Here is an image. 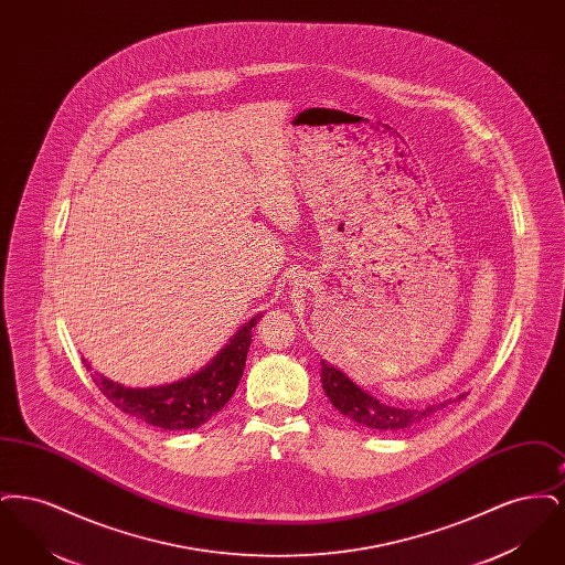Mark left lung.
I'll return each mask as SVG.
<instances>
[{
    "mask_svg": "<svg viewBox=\"0 0 565 565\" xmlns=\"http://www.w3.org/2000/svg\"><path fill=\"white\" fill-rule=\"evenodd\" d=\"M322 387L328 401L341 415L373 431L406 430L419 424L422 419L430 417L438 408L456 403V398H451L447 403L430 404L426 408H401L379 403L375 396H371L366 390L353 383L343 371H339L326 360H322ZM461 398H466V394L457 396V401Z\"/></svg>",
    "mask_w": 565,
    "mask_h": 565,
    "instance_id": "obj_1",
    "label": "left lung"
}]
</instances>
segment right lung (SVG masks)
<instances>
[{
    "instance_id": "obj_1",
    "label": "right lung",
    "mask_w": 565,
    "mask_h": 565,
    "mask_svg": "<svg viewBox=\"0 0 565 565\" xmlns=\"http://www.w3.org/2000/svg\"><path fill=\"white\" fill-rule=\"evenodd\" d=\"M263 318L254 316L228 339V343L196 373L152 387H129L95 373L93 381L109 403L135 419L161 430H194L224 408L242 381L252 328ZM90 371V364L84 360Z\"/></svg>"
}]
</instances>
